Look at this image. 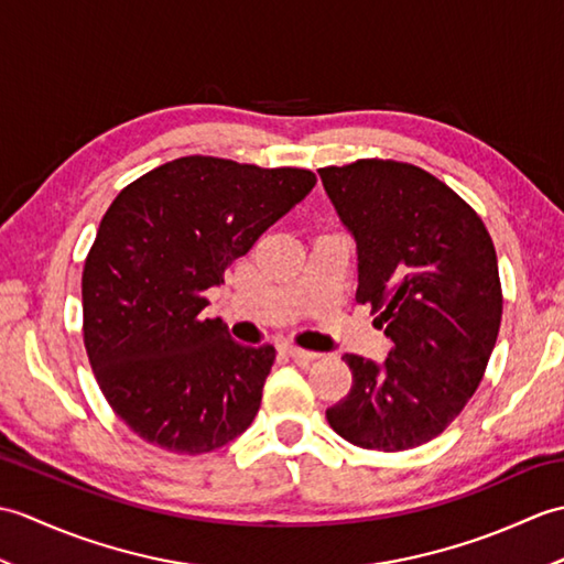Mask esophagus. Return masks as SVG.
<instances>
[{
    "mask_svg": "<svg viewBox=\"0 0 564 564\" xmlns=\"http://www.w3.org/2000/svg\"><path fill=\"white\" fill-rule=\"evenodd\" d=\"M281 351L285 356H291L295 364H310V361H315V358H317V354L305 351V349H301V346H293V344H283Z\"/></svg>",
    "mask_w": 564,
    "mask_h": 564,
    "instance_id": "obj_1",
    "label": "esophagus"
}]
</instances>
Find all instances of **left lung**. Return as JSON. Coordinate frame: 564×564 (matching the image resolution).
<instances>
[{"label":"left lung","mask_w":564,"mask_h":564,"mask_svg":"<svg viewBox=\"0 0 564 564\" xmlns=\"http://www.w3.org/2000/svg\"><path fill=\"white\" fill-rule=\"evenodd\" d=\"M319 176L356 239V303L392 341L382 366L344 356L351 392L327 422L358 448H416L463 412L492 356L505 305L492 237L422 166L376 158Z\"/></svg>","instance_id":"8db88e82"}]
</instances>
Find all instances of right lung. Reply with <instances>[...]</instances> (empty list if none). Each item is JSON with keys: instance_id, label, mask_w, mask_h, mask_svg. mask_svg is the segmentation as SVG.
Returning <instances> with one entry per match:
<instances>
[{"instance_id": "1", "label": "right lung", "mask_w": 564, "mask_h": 564, "mask_svg": "<svg viewBox=\"0 0 564 564\" xmlns=\"http://www.w3.org/2000/svg\"><path fill=\"white\" fill-rule=\"evenodd\" d=\"M317 176L220 158H178L128 184L82 271L84 349L106 402L142 441L200 455L254 422L271 344L242 346L203 319L206 291Z\"/></svg>"}]
</instances>
